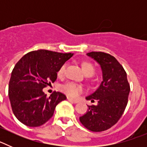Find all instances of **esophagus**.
I'll return each instance as SVG.
<instances>
[{
	"mask_svg": "<svg viewBox=\"0 0 147 147\" xmlns=\"http://www.w3.org/2000/svg\"><path fill=\"white\" fill-rule=\"evenodd\" d=\"M67 100H69L70 102H73V103H74V104H76V103H78V102H79V101H78V100L74 99V98H70V97H67Z\"/></svg>",
	"mask_w": 147,
	"mask_h": 147,
	"instance_id": "obj_1",
	"label": "esophagus"
}]
</instances>
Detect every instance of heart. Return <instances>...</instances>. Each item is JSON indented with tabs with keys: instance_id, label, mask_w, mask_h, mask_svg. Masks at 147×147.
<instances>
[{
	"instance_id": "1",
	"label": "heart",
	"mask_w": 147,
	"mask_h": 147,
	"mask_svg": "<svg viewBox=\"0 0 147 147\" xmlns=\"http://www.w3.org/2000/svg\"><path fill=\"white\" fill-rule=\"evenodd\" d=\"M66 67V64L62 65L59 69L57 71V75L59 76H62V75L64 74L65 70ZM82 70L83 72L86 74H89L93 76V74L95 72L94 67L90 63H88V62H84L82 64ZM61 90H62L63 93H65V94H67V96L71 97H76L77 96L80 94V93L82 92L83 88L81 85H78L76 83L74 82H67L66 84H64L63 85L61 86Z\"/></svg>"
}]
</instances>
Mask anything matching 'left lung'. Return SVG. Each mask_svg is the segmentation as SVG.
<instances>
[{
    "label": "left lung",
    "instance_id": "left-lung-1",
    "mask_svg": "<svg viewBox=\"0 0 147 147\" xmlns=\"http://www.w3.org/2000/svg\"><path fill=\"white\" fill-rule=\"evenodd\" d=\"M100 65L102 81L87 100L97 101L96 105L89 106L86 113L80 116V122L93 132L108 129L118 122L124 113L130 88L127 73L114 57L104 52L92 51L87 54Z\"/></svg>",
    "mask_w": 147,
    "mask_h": 147
}]
</instances>
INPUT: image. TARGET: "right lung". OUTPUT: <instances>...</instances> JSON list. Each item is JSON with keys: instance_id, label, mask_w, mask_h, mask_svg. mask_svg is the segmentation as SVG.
Wrapping results in <instances>:
<instances>
[{"instance_id": "1", "label": "right lung", "mask_w": 147, "mask_h": 147, "mask_svg": "<svg viewBox=\"0 0 147 147\" xmlns=\"http://www.w3.org/2000/svg\"><path fill=\"white\" fill-rule=\"evenodd\" d=\"M73 55L40 49L17 62L9 83V98L13 113L21 123L32 127L42 125L52 117L56 106L66 99L59 92L47 97L42 89L55 82L59 67Z\"/></svg>"}]
</instances>
